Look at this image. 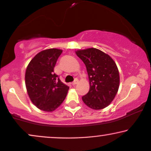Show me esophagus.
Here are the masks:
<instances>
[{"label":"esophagus","instance_id":"1","mask_svg":"<svg viewBox=\"0 0 151 151\" xmlns=\"http://www.w3.org/2000/svg\"><path fill=\"white\" fill-rule=\"evenodd\" d=\"M77 83H78V79H74V81H73V82L72 83V84L73 85V86H74V85L77 84Z\"/></svg>","mask_w":151,"mask_h":151}]
</instances>
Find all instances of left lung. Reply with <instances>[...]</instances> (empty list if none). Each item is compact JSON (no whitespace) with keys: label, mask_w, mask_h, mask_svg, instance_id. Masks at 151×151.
Masks as SVG:
<instances>
[{"label":"left lung","mask_w":151,"mask_h":151,"mask_svg":"<svg viewBox=\"0 0 151 151\" xmlns=\"http://www.w3.org/2000/svg\"><path fill=\"white\" fill-rule=\"evenodd\" d=\"M78 57L86 65L90 88L82 101L93 110L108 106L113 101L119 86L117 67L108 54L97 48L76 51Z\"/></svg>","instance_id":"1"}]
</instances>
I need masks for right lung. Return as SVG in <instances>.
Segmentation results:
<instances>
[{
    "instance_id": "1",
    "label": "right lung",
    "mask_w": 151,
    "mask_h": 151,
    "mask_svg": "<svg viewBox=\"0 0 151 151\" xmlns=\"http://www.w3.org/2000/svg\"><path fill=\"white\" fill-rule=\"evenodd\" d=\"M63 50L47 49L35 55L27 66L25 84L31 101L43 111L52 112L66 98L69 86L63 83L54 68Z\"/></svg>"
}]
</instances>
